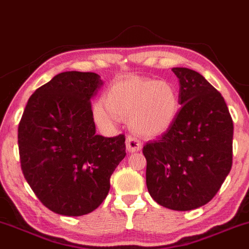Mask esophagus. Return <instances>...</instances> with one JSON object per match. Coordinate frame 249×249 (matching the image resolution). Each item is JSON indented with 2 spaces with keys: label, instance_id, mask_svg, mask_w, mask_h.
Wrapping results in <instances>:
<instances>
[{
  "label": "esophagus",
  "instance_id": "34e87169",
  "mask_svg": "<svg viewBox=\"0 0 249 249\" xmlns=\"http://www.w3.org/2000/svg\"><path fill=\"white\" fill-rule=\"evenodd\" d=\"M142 143L137 137L128 136L126 138V148L128 152H131V153H136V152H139L140 149H142Z\"/></svg>",
  "mask_w": 249,
  "mask_h": 249
}]
</instances>
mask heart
<instances>
[{
	"instance_id": "b5f03b06",
	"label": "heart",
	"mask_w": 249,
	"mask_h": 249,
	"mask_svg": "<svg viewBox=\"0 0 249 249\" xmlns=\"http://www.w3.org/2000/svg\"><path fill=\"white\" fill-rule=\"evenodd\" d=\"M179 111V97L175 87L167 81L126 77L107 89L104 102L94 106L95 121L104 127L117 124L119 117L130 116L137 132L159 136L175 122Z\"/></svg>"
}]
</instances>
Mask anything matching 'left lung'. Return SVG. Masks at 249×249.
Returning a JSON list of instances; mask_svg holds the SVG:
<instances>
[{
	"label": "left lung",
	"instance_id": "1",
	"mask_svg": "<svg viewBox=\"0 0 249 249\" xmlns=\"http://www.w3.org/2000/svg\"><path fill=\"white\" fill-rule=\"evenodd\" d=\"M179 82V109L174 124L142 153L146 184L158 204L176 211L205 205L232 167L233 122L217 89L189 68L172 70Z\"/></svg>",
	"mask_w": 249,
	"mask_h": 249
}]
</instances>
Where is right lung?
I'll return each instance as SVG.
<instances>
[{
	"mask_svg": "<svg viewBox=\"0 0 249 249\" xmlns=\"http://www.w3.org/2000/svg\"><path fill=\"white\" fill-rule=\"evenodd\" d=\"M102 86L96 73H60L31 95L19 122L24 178L58 214L77 217L97 209L126 155L124 134H96L90 100Z\"/></svg>",
	"mask_w": 249,
	"mask_h": 249,
	"instance_id": "right-lung-1",
	"label": "right lung"
}]
</instances>
